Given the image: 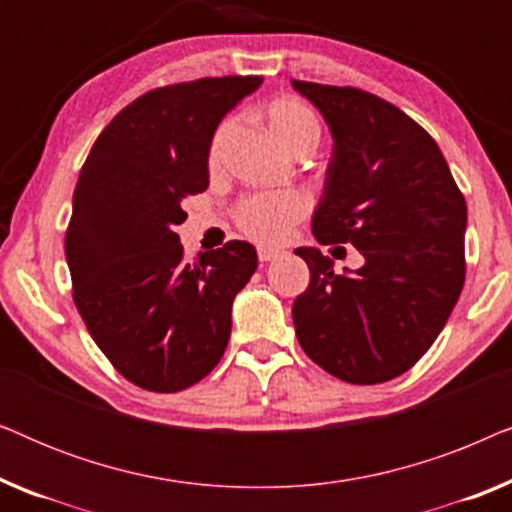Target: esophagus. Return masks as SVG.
<instances>
[{"label":"esophagus","instance_id":"obj_1","mask_svg":"<svg viewBox=\"0 0 512 512\" xmlns=\"http://www.w3.org/2000/svg\"><path fill=\"white\" fill-rule=\"evenodd\" d=\"M279 254H282V249H277V247H258V258H261L263 263L275 261Z\"/></svg>","mask_w":512,"mask_h":512}]
</instances>
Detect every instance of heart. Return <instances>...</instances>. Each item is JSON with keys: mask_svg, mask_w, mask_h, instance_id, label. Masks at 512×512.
Here are the masks:
<instances>
[{"mask_svg": "<svg viewBox=\"0 0 512 512\" xmlns=\"http://www.w3.org/2000/svg\"><path fill=\"white\" fill-rule=\"evenodd\" d=\"M263 118L272 135L277 137V142L293 156H307L317 149L321 125L317 114L305 102L296 100V97H277V100L265 104ZM230 135H233V121H223L214 132L212 144H209V165L219 163ZM305 207V198L296 191L254 195L240 205L237 221H240L244 233L256 237V240L272 242L289 233L291 223L305 214Z\"/></svg>", "mask_w": 512, "mask_h": 512, "instance_id": "heart-1", "label": "heart"}]
</instances>
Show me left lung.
<instances>
[{"mask_svg": "<svg viewBox=\"0 0 512 512\" xmlns=\"http://www.w3.org/2000/svg\"><path fill=\"white\" fill-rule=\"evenodd\" d=\"M291 86L333 137L312 233L363 256L359 270L338 275L319 249H296L310 268L293 303L298 342L338 380H394L422 359L459 300L464 195L429 132L394 104L359 88Z\"/></svg>", "mask_w": 512, "mask_h": 512, "instance_id": "obj_1", "label": "left lung"}]
</instances>
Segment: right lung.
Here are the masks:
<instances>
[{
  "mask_svg": "<svg viewBox=\"0 0 512 512\" xmlns=\"http://www.w3.org/2000/svg\"><path fill=\"white\" fill-rule=\"evenodd\" d=\"M261 76L156 88L97 137L76 181L65 256L74 303L125 380L172 394L221 361L233 300L256 272L249 242L184 261L174 228L209 184V144Z\"/></svg>",
  "mask_w": 512,
  "mask_h": 512,
  "instance_id": "obj_1",
  "label": "right lung"
}]
</instances>
